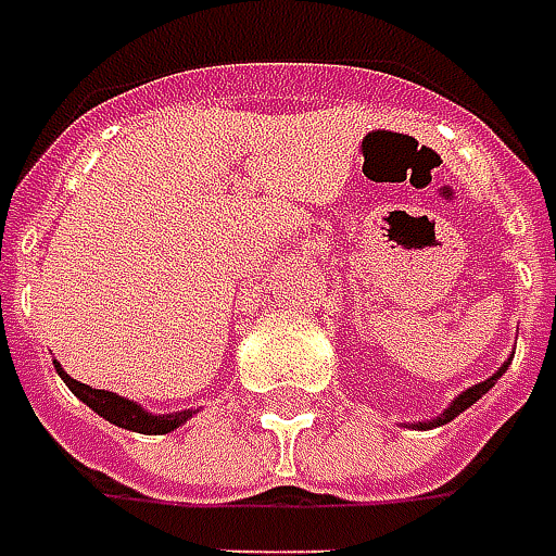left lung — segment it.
<instances>
[{
  "label": "left lung",
  "mask_w": 556,
  "mask_h": 556,
  "mask_svg": "<svg viewBox=\"0 0 556 556\" xmlns=\"http://www.w3.org/2000/svg\"><path fill=\"white\" fill-rule=\"evenodd\" d=\"M504 369H507V366H501V369L491 375V378H485V381H479V384L466 388V391H463L459 397H454V403H451V406H447V409H444V413H441L438 419H431V422H419V429H429V426H447L451 419H457L463 409H469V406L479 401L482 394H488V391L494 388V381H497V378L504 375Z\"/></svg>",
  "instance_id": "1"
}]
</instances>
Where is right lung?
<instances>
[{
	"label": "right lung",
	"instance_id": "obj_1",
	"mask_svg": "<svg viewBox=\"0 0 556 556\" xmlns=\"http://www.w3.org/2000/svg\"><path fill=\"white\" fill-rule=\"evenodd\" d=\"M55 372L62 375V381L68 384L74 397H80L93 413H99L102 419H109V422L118 426V429L140 431V434H168V431H175L193 416V409L153 416V413H147L143 406H137V403L127 401V397H118V394H112V391H99V388H90V384H80V381L71 378L59 363H55Z\"/></svg>",
	"mask_w": 556,
	"mask_h": 556
}]
</instances>
